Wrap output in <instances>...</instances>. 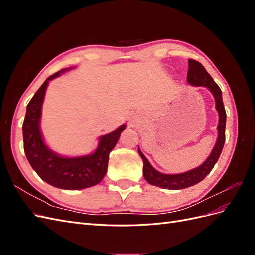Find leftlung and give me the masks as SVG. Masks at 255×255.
I'll return each instance as SVG.
<instances>
[{
	"instance_id": "8db88e82",
	"label": "left lung",
	"mask_w": 255,
	"mask_h": 255,
	"mask_svg": "<svg viewBox=\"0 0 255 255\" xmlns=\"http://www.w3.org/2000/svg\"><path fill=\"white\" fill-rule=\"evenodd\" d=\"M187 82L192 86H202L206 87L212 92L215 98L216 110L219 115L218 123V137L214 148L204 163L197 168L191 169L189 171L177 173V174H166L157 171L154 169L149 160L143 155L140 149L138 148V153L143 161L142 173L145 181L154 186L161 187L164 189H184L201 182L204 177L212 171L215 164L222 152L223 145L226 141V122H227V113L225 110V105L222 101V92L217 84L215 83L212 76L207 73L205 68L197 60H188V72H187Z\"/></svg>"
}]
</instances>
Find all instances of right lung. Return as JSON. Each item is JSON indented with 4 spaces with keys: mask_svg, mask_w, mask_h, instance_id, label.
Segmentation results:
<instances>
[{
    "mask_svg": "<svg viewBox=\"0 0 255 255\" xmlns=\"http://www.w3.org/2000/svg\"><path fill=\"white\" fill-rule=\"evenodd\" d=\"M70 69H63L45 80L27 104L22 126L23 146L29 165L41 180L57 188L79 190L95 186L103 180L107 172L110 153L127 126L122 125L114 132L100 136L97 149L87 155L68 157L59 155L49 148L40 130L45 90L50 81Z\"/></svg>",
    "mask_w": 255,
    "mask_h": 255,
    "instance_id": "right-lung-1",
    "label": "right lung"
}]
</instances>
